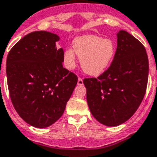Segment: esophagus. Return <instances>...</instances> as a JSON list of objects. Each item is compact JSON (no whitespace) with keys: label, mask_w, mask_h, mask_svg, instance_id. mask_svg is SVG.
I'll return each mask as SVG.
<instances>
[{"label":"esophagus","mask_w":157,"mask_h":157,"mask_svg":"<svg viewBox=\"0 0 157 157\" xmlns=\"http://www.w3.org/2000/svg\"><path fill=\"white\" fill-rule=\"evenodd\" d=\"M78 86H82L83 85V81H82L81 78H78Z\"/></svg>","instance_id":"obj_1"}]
</instances>
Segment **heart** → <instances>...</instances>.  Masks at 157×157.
Here are the masks:
<instances>
[{"label":"heart","mask_w":157,"mask_h":157,"mask_svg":"<svg viewBox=\"0 0 157 157\" xmlns=\"http://www.w3.org/2000/svg\"><path fill=\"white\" fill-rule=\"evenodd\" d=\"M72 49L63 53V63L72 69L76 63L75 54L80 58L82 70L89 75L97 76L103 73L113 60L116 45L110 38H102L95 35H83L75 38Z\"/></svg>","instance_id":"b5f03b06"}]
</instances>
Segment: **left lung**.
<instances>
[{"mask_svg":"<svg viewBox=\"0 0 157 157\" xmlns=\"http://www.w3.org/2000/svg\"><path fill=\"white\" fill-rule=\"evenodd\" d=\"M147 78L148 59L144 46L127 31H119L117 49L109 68L97 78L83 80L92 116L108 127L126 122L143 100Z\"/></svg>","mask_w":157,"mask_h":157,"instance_id":"1","label":"left lung"}]
</instances>
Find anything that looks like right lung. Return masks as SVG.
I'll use <instances>...</instances> for the list:
<instances>
[{
	"label": "right lung",
	"instance_id": "1",
	"mask_svg": "<svg viewBox=\"0 0 157 157\" xmlns=\"http://www.w3.org/2000/svg\"><path fill=\"white\" fill-rule=\"evenodd\" d=\"M60 37L35 31L12 48L6 59L8 88L12 103L25 122L44 128L63 116L78 77L63 67Z\"/></svg>",
	"mask_w": 157,
	"mask_h": 157
}]
</instances>
